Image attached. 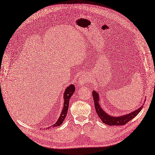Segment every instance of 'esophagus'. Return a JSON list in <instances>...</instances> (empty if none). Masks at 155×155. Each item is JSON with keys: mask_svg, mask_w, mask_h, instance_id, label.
<instances>
[{"mask_svg": "<svg viewBox=\"0 0 155 155\" xmlns=\"http://www.w3.org/2000/svg\"><path fill=\"white\" fill-rule=\"evenodd\" d=\"M85 82H86V78H85V77H82L81 78L79 79L78 84H84Z\"/></svg>", "mask_w": 155, "mask_h": 155, "instance_id": "1", "label": "esophagus"}]
</instances>
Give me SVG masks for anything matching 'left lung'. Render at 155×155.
Masks as SVG:
<instances>
[{"instance_id":"obj_1","label":"left lung","mask_w":155,"mask_h":155,"mask_svg":"<svg viewBox=\"0 0 155 155\" xmlns=\"http://www.w3.org/2000/svg\"><path fill=\"white\" fill-rule=\"evenodd\" d=\"M93 100L94 103V107L96 109V112L98 114L99 117L101 119L102 122L110 126H122L127 124L128 122L131 121V119L134 118L140 111L142 110V107L137 109L136 110L131 112L125 116H123L121 117H112L108 115L105 111L103 110L102 108L100 107L99 104V96L96 91H93Z\"/></svg>"}]
</instances>
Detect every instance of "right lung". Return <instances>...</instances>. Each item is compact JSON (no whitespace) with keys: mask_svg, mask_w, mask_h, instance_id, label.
I'll return each instance as SVG.
<instances>
[{"mask_svg":"<svg viewBox=\"0 0 155 155\" xmlns=\"http://www.w3.org/2000/svg\"><path fill=\"white\" fill-rule=\"evenodd\" d=\"M74 91H75V87H74V85H70V86L66 88L65 90V92L64 94V107H63L62 108V111L61 112V116L57 121L54 124L51 125V127H48V128H53V127H59L60 126L62 122L64 121V120L66 116V114L68 112V107H69V101H70V99L71 98V96L73 95L74 93Z\"/></svg>","mask_w":155,"mask_h":155,"instance_id":"1","label":"right lung"}]
</instances>
